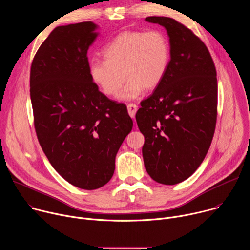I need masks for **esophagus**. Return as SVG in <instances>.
Returning a JSON list of instances; mask_svg holds the SVG:
<instances>
[{
    "instance_id": "obj_1",
    "label": "esophagus",
    "mask_w": 250,
    "mask_h": 250,
    "mask_svg": "<svg viewBox=\"0 0 250 250\" xmlns=\"http://www.w3.org/2000/svg\"><path fill=\"white\" fill-rule=\"evenodd\" d=\"M136 111H137V105L135 104H127V112H128V115L131 118H134V116L136 114Z\"/></svg>"
}]
</instances>
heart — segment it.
Segmentation results:
<instances>
[{"label": "heart", "instance_id": "heart-1", "mask_svg": "<svg viewBox=\"0 0 250 250\" xmlns=\"http://www.w3.org/2000/svg\"><path fill=\"white\" fill-rule=\"evenodd\" d=\"M103 54L104 60L90 63V77L108 96L118 95L128 79L122 100H133L145 89H155L166 75L171 57L169 41L160 30L121 32Z\"/></svg>", "mask_w": 250, "mask_h": 250}]
</instances>
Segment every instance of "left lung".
<instances>
[{
  "instance_id": "obj_1",
  "label": "left lung",
  "mask_w": 250,
  "mask_h": 250,
  "mask_svg": "<svg viewBox=\"0 0 250 250\" xmlns=\"http://www.w3.org/2000/svg\"><path fill=\"white\" fill-rule=\"evenodd\" d=\"M168 34L170 64L153 94L135 115L145 166L152 179L175 185L203 162L217 122L216 67L204 42L182 23L167 17H148Z\"/></svg>"
}]
</instances>
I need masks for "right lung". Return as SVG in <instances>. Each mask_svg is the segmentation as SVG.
Wrapping results in <instances>:
<instances>
[{"mask_svg":"<svg viewBox=\"0 0 250 250\" xmlns=\"http://www.w3.org/2000/svg\"><path fill=\"white\" fill-rule=\"evenodd\" d=\"M98 28L93 21L55 27L30 69L40 145L58 174L84 190L111 180L116 155L132 128L126 105L106 98L90 77L87 52Z\"/></svg>","mask_w":250,"mask_h":250,"instance_id":"right-lung-1","label":"right lung"}]
</instances>
